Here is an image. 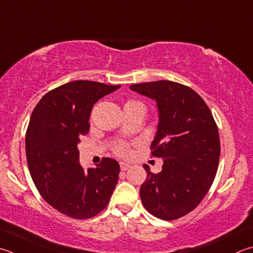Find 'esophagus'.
Masks as SVG:
<instances>
[{
    "label": "esophagus",
    "mask_w": 253,
    "mask_h": 253,
    "mask_svg": "<svg viewBox=\"0 0 253 253\" xmlns=\"http://www.w3.org/2000/svg\"><path fill=\"white\" fill-rule=\"evenodd\" d=\"M121 169L123 171H125V170H127V169H129L130 168V164L129 163H126V162H121Z\"/></svg>",
    "instance_id": "1"
}]
</instances>
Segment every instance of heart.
<instances>
[{
	"instance_id": "heart-1",
	"label": "heart",
	"mask_w": 253,
	"mask_h": 253,
	"mask_svg": "<svg viewBox=\"0 0 253 253\" xmlns=\"http://www.w3.org/2000/svg\"><path fill=\"white\" fill-rule=\"evenodd\" d=\"M125 106H142L145 107L140 102H137V100H128L125 104ZM114 151L119 156H127L128 155V146L126 142L119 141L114 146Z\"/></svg>"
}]
</instances>
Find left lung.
Wrapping results in <instances>:
<instances>
[{"label":"left lung","instance_id":"obj_1","mask_svg":"<svg viewBox=\"0 0 253 253\" xmlns=\"http://www.w3.org/2000/svg\"><path fill=\"white\" fill-rule=\"evenodd\" d=\"M156 100L158 126L151 155L163 158V170L147 178L140 198L147 211L163 220L183 217L198 206L212 185L220 157L218 127L205 100L190 87L171 81L130 85Z\"/></svg>","mask_w":253,"mask_h":253}]
</instances>
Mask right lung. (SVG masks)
Wrapping results in <instances>:
<instances>
[{"mask_svg": "<svg viewBox=\"0 0 253 253\" xmlns=\"http://www.w3.org/2000/svg\"><path fill=\"white\" fill-rule=\"evenodd\" d=\"M121 85L74 81L45 94L36 105L25 136L31 177L53 208L74 219H88L106 208L118 181L119 164L105 157L83 168L77 144L89 130L94 104Z\"/></svg>", "mask_w": 253, "mask_h": 253, "instance_id": "add662e5", "label": "right lung"}]
</instances>
